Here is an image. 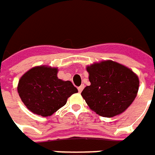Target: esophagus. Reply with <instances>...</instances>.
<instances>
[{"label":"esophagus","instance_id":"34e87169","mask_svg":"<svg viewBox=\"0 0 155 155\" xmlns=\"http://www.w3.org/2000/svg\"><path fill=\"white\" fill-rule=\"evenodd\" d=\"M84 84H82L78 88V92H82V91L84 90Z\"/></svg>","mask_w":155,"mask_h":155}]
</instances>
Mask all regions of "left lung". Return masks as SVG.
Segmentation results:
<instances>
[{
  "mask_svg": "<svg viewBox=\"0 0 155 155\" xmlns=\"http://www.w3.org/2000/svg\"><path fill=\"white\" fill-rule=\"evenodd\" d=\"M91 85L81 95L90 108L104 117L122 113L133 103L139 89V78L130 69L114 61H104L87 67Z\"/></svg>",
  "mask_w": 155,
  "mask_h": 155,
  "instance_id": "1",
  "label": "left lung"
}]
</instances>
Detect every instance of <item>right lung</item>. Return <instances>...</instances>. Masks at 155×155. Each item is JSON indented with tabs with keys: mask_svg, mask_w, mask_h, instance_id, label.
<instances>
[{
	"mask_svg": "<svg viewBox=\"0 0 155 155\" xmlns=\"http://www.w3.org/2000/svg\"><path fill=\"white\" fill-rule=\"evenodd\" d=\"M57 73V68L38 66L29 70L19 81V96L34 114L51 116L66 104L68 97L78 92L71 81L58 79Z\"/></svg>",
	"mask_w": 155,
	"mask_h": 155,
	"instance_id": "1",
	"label": "right lung"
}]
</instances>
